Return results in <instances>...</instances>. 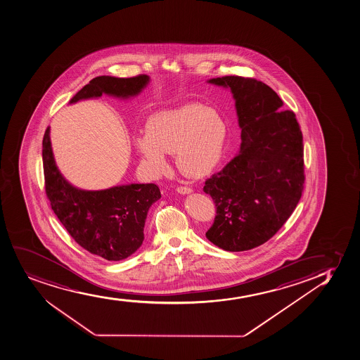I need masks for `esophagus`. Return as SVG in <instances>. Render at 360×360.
<instances>
[{
    "label": "esophagus",
    "instance_id": "esophagus-1",
    "mask_svg": "<svg viewBox=\"0 0 360 360\" xmlns=\"http://www.w3.org/2000/svg\"><path fill=\"white\" fill-rule=\"evenodd\" d=\"M177 193H182V195H186V193H193V189L189 186H177Z\"/></svg>",
    "mask_w": 360,
    "mask_h": 360
}]
</instances>
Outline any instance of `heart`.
Segmentation results:
<instances>
[{"label":"heart","instance_id":"heart-1","mask_svg":"<svg viewBox=\"0 0 360 360\" xmlns=\"http://www.w3.org/2000/svg\"><path fill=\"white\" fill-rule=\"evenodd\" d=\"M229 128L220 112L201 103L155 112L147 129L134 136L136 150L153 174L167 169V153H176L179 170L190 177L213 171L224 155Z\"/></svg>","mask_w":360,"mask_h":360}]
</instances>
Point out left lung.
<instances>
[{
    "instance_id": "1",
    "label": "left lung",
    "mask_w": 360,
    "mask_h": 360,
    "mask_svg": "<svg viewBox=\"0 0 360 360\" xmlns=\"http://www.w3.org/2000/svg\"><path fill=\"white\" fill-rule=\"evenodd\" d=\"M241 128L240 151L205 181L217 217L205 236L224 251H248L282 229L303 191V136L296 115L282 110L276 91L255 78L224 76Z\"/></svg>"
}]
</instances>
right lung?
Returning <instances> with one entry per match:
<instances>
[{"mask_svg": "<svg viewBox=\"0 0 360 360\" xmlns=\"http://www.w3.org/2000/svg\"><path fill=\"white\" fill-rule=\"evenodd\" d=\"M150 77L117 78L100 76L84 85L70 103L101 97L136 96ZM45 191L51 208L72 239L86 251L107 260H122L133 255L143 241V227L148 209L162 198L153 183L112 186L109 189H78L71 186L54 162L50 127L43 139Z\"/></svg>", "mask_w": 360, "mask_h": 360, "instance_id": "add662e5", "label": "right lung"}]
</instances>
